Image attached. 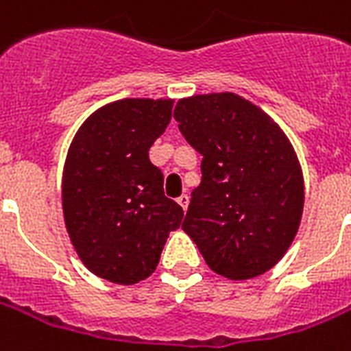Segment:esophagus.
Wrapping results in <instances>:
<instances>
[{
	"instance_id": "obj_1",
	"label": "esophagus",
	"mask_w": 351,
	"mask_h": 351,
	"mask_svg": "<svg viewBox=\"0 0 351 351\" xmlns=\"http://www.w3.org/2000/svg\"><path fill=\"white\" fill-rule=\"evenodd\" d=\"M176 202H178V204H180V206L186 210V208H188V204H189V197L188 195H180L178 199H176Z\"/></svg>"
}]
</instances>
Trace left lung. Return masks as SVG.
<instances>
[{"label":"left lung","mask_w":351,"mask_h":351,"mask_svg":"<svg viewBox=\"0 0 351 351\" xmlns=\"http://www.w3.org/2000/svg\"><path fill=\"white\" fill-rule=\"evenodd\" d=\"M175 119L202 156L184 232L217 275L245 281L266 274L294 241L303 214L292 143L268 113L234 93L182 98Z\"/></svg>","instance_id":"8db88e82"}]
</instances>
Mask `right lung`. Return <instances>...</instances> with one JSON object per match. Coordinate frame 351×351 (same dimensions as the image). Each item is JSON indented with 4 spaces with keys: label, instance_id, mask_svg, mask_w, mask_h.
Returning <instances> with one entry per match:
<instances>
[{
    "label": "right lung",
    "instance_id": "1",
    "mask_svg": "<svg viewBox=\"0 0 351 351\" xmlns=\"http://www.w3.org/2000/svg\"><path fill=\"white\" fill-rule=\"evenodd\" d=\"M173 100L124 98L80 126L63 169V215L70 241L90 274L136 285L154 274L169 232L184 212L163 195L149 160L171 121Z\"/></svg>",
    "mask_w": 351,
    "mask_h": 351
}]
</instances>
